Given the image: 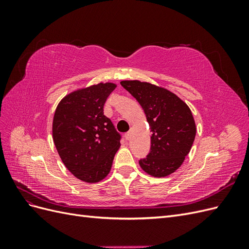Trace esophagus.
I'll use <instances>...</instances> for the list:
<instances>
[{
	"instance_id": "1",
	"label": "esophagus",
	"mask_w": 249,
	"mask_h": 249,
	"mask_svg": "<svg viewBox=\"0 0 249 249\" xmlns=\"http://www.w3.org/2000/svg\"><path fill=\"white\" fill-rule=\"evenodd\" d=\"M132 135H133V132H132V131L127 132V133L125 134V139H126V140H130V139L132 138Z\"/></svg>"
}]
</instances>
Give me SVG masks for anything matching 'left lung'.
<instances>
[{"instance_id":"1","label":"left lung","mask_w":249,"mask_h":249,"mask_svg":"<svg viewBox=\"0 0 249 249\" xmlns=\"http://www.w3.org/2000/svg\"><path fill=\"white\" fill-rule=\"evenodd\" d=\"M120 84L140 104L152 132L150 152L139 165L155 178L171 175L183 164L196 135L190 108L169 90L150 83L135 80Z\"/></svg>"}]
</instances>
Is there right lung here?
<instances>
[{
  "instance_id": "obj_1",
  "label": "right lung",
  "mask_w": 249,
  "mask_h": 249,
  "mask_svg": "<svg viewBox=\"0 0 249 249\" xmlns=\"http://www.w3.org/2000/svg\"><path fill=\"white\" fill-rule=\"evenodd\" d=\"M115 88L113 83H99L78 89L56 108L53 140L65 167L83 182L106 178L120 146L122 136L104 115V105Z\"/></svg>"
}]
</instances>
